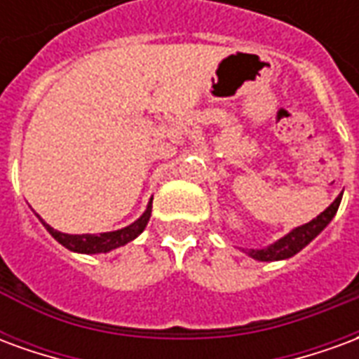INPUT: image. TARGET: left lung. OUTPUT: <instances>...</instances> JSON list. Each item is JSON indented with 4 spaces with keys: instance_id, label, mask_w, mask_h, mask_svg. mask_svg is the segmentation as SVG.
<instances>
[{
    "instance_id": "obj_1",
    "label": "left lung",
    "mask_w": 359,
    "mask_h": 359,
    "mask_svg": "<svg viewBox=\"0 0 359 359\" xmlns=\"http://www.w3.org/2000/svg\"><path fill=\"white\" fill-rule=\"evenodd\" d=\"M340 200H342V194L334 200V202L323 211L319 213L316 219H311L309 223L302 226H296L294 231H290L288 234H285L283 238H278L277 242H273L271 246H265L262 250H244L250 257H254L257 262H278V259H286V257H292L294 254H298L302 248H306L309 242L316 238L317 234L323 231L325 226L331 223V219L337 215V210H339Z\"/></svg>"
}]
</instances>
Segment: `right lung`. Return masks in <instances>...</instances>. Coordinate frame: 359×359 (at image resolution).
Masks as SVG:
<instances>
[{
    "mask_svg": "<svg viewBox=\"0 0 359 359\" xmlns=\"http://www.w3.org/2000/svg\"><path fill=\"white\" fill-rule=\"evenodd\" d=\"M149 215H151V200H149L148 208L142 213L140 219H136L133 225L125 226V229H118V231H113V233H100V234H65L55 231L53 226H50L43 219L42 225L48 229V233L59 242L63 244L67 250L71 252H79V254H105V252H111V250L118 248V246H125L130 241H134L138 234L146 229L149 221ZM40 217V215H38Z\"/></svg>",
    "mask_w": 359,
    "mask_h": 359,
    "instance_id": "add662e5",
    "label": "right lung"
}]
</instances>
